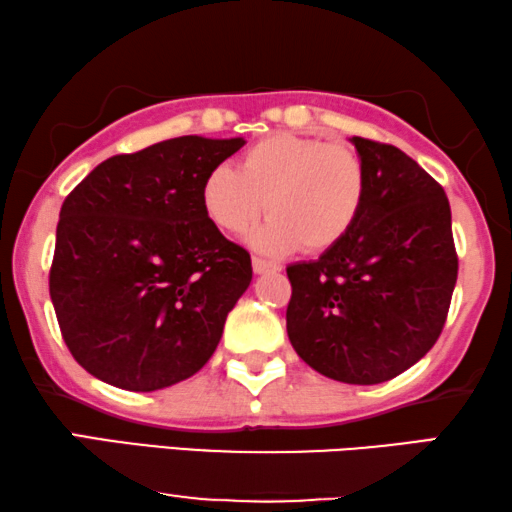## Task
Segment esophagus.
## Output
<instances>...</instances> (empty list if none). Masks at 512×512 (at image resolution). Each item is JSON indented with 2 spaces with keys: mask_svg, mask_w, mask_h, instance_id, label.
<instances>
[{
  "mask_svg": "<svg viewBox=\"0 0 512 512\" xmlns=\"http://www.w3.org/2000/svg\"><path fill=\"white\" fill-rule=\"evenodd\" d=\"M251 265H254V272L256 275H265V272H277L279 265L272 263V261H265L261 256H254L251 258Z\"/></svg>",
  "mask_w": 512,
  "mask_h": 512,
  "instance_id": "esophagus-1",
  "label": "esophagus"
}]
</instances>
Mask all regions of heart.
<instances>
[{
    "mask_svg": "<svg viewBox=\"0 0 512 512\" xmlns=\"http://www.w3.org/2000/svg\"><path fill=\"white\" fill-rule=\"evenodd\" d=\"M363 160L345 146L279 132L256 142L240 170L216 165L202 184L209 219L242 235L263 209L270 219L251 235L254 247L286 254L326 251L345 240L366 205Z\"/></svg>",
    "mask_w": 512,
    "mask_h": 512,
    "instance_id": "heart-1",
    "label": "heart"
}]
</instances>
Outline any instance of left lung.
<instances>
[{
  "mask_svg": "<svg viewBox=\"0 0 512 512\" xmlns=\"http://www.w3.org/2000/svg\"><path fill=\"white\" fill-rule=\"evenodd\" d=\"M349 142L366 167V205L345 240L286 268V333L317 373L380 384L436 345L459 261L443 186L396 146Z\"/></svg>",
  "mask_w": 512,
  "mask_h": 512,
  "instance_id": "obj_1",
  "label": "left lung"
}]
</instances>
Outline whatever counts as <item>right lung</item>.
I'll list each match as a JSON object with an SVG mask.
<instances>
[{"label":"right lung","mask_w":512,"mask_h":512,"mask_svg":"<svg viewBox=\"0 0 512 512\" xmlns=\"http://www.w3.org/2000/svg\"><path fill=\"white\" fill-rule=\"evenodd\" d=\"M242 137H174L107 158L62 202L51 300L79 366L128 391L172 387L219 345L251 258L202 205Z\"/></svg>","instance_id":"obj_1"}]
</instances>
